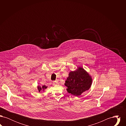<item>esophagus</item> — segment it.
Listing matches in <instances>:
<instances>
[{
	"label": "esophagus",
	"mask_w": 126,
	"mask_h": 126,
	"mask_svg": "<svg viewBox=\"0 0 126 126\" xmlns=\"http://www.w3.org/2000/svg\"><path fill=\"white\" fill-rule=\"evenodd\" d=\"M53 84H58V82L56 81H55L53 82Z\"/></svg>",
	"instance_id": "34e87169"
}]
</instances>
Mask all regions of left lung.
<instances>
[{"label": "left lung", "mask_w": 126, "mask_h": 126, "mask_svg": "<svg viewBox=\"0 0 126 126\" xmlns=\"http://www.w3.org/2000/svg\"><path fill=\"white\" fill-rule=\"evenodd\" d=\"M92 83L91 76L82 67H78L76 70L69 73L65 85L68 93L78 96L89 90Z\"/></svg>", "instance_id": "1"}]
</instances>
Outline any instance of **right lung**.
I'll use <instances>...</instances> for the list:
<instances>
[{"label":"right lung","instance_id":"right-lung-1","mask_svg":"<svg viewBox=\"0 0 126 126\" xmlns=\"http://www.w3.org/2000/svg\"><path fill=\"white\" fill-rule=\"evenodd\" d=\"M37 88H38V90L39 91V92H41V91H44V90L45 89H46L47 88V86H46L45 85H42V86H40V85H38V87H37Z\"/></svg>","mask_w":126,"mask_h":126}]
</instances>
